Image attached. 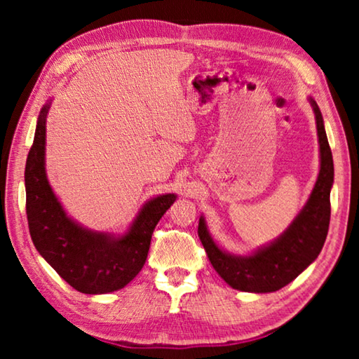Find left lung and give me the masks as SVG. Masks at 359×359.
Masks as SVG:
<instances>
[{
	"label": "left lung",
	"instance_id": "obj_1",
	"mask_svg": "<svg viewBox=\"0 0 359 359\" xmlns=\"http://www.w3.org/2000/svg\"><path fill=\"white\" fill-rule=\"evenodd\" d=\"M309 102L313 109L317 123L320 172L307 203L290 226L277 239L258 247L252 253L234 255L218 247L209 233L205 218L199 217V239L214 269L231 288L247 293H272L280 290L307 269L325 245L331 217L330 194L334 184V163L323 115L311 96Z\"/></svg>",
	"mask_w": 359,
	"mask_h": 359
}]
</instances>
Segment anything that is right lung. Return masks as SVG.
<instances>
[{"mask_svg":"<svg viewBox=\"0 0 359 359\" xmlns=\"http://www.w3.org/2000/svg\"><path fill=\"white\" fill-rule=\"evenodd\" d=\"M52 100L41 109L27 158L25 190L29 234L36 250L63 280L85 294L117 291L135 278L147 259L151 234L177 194L149 199L121 234L93 231L66 214L46 172V120Z\"/></svg>","mask_w":359,"mask_h":359,"instance_id":"1","label":"right lung"}]
</instances>
